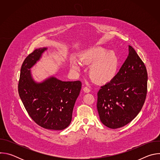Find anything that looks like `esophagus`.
Wrapping results in <instances>:
<instances>
[{
	"label": "esophagus",
	"mask_w": 160,
	"mask_h": 160,
	"mask_svg": "<svg viewBox=\"0 0 160 160\" xmlns=\"http://www.w3.org/2000/svg\"><path fill=\"white\" fill-rule=\"evenodd\" d=\"M83 91L85 92H86V93H88V92H90V89L88 88V87H84L83 88Z\"/></svg>",
	"instance_id": "1"
}]
</instances>
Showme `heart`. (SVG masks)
<instances>
[{
  "label": "heart",
  "mask_w": 160,
  "mask_h": 160,
  "mask_svg": "<svg viewBox=\"0 0 160 160\" xmlns=\"http://www.w3.org/2000/svg\"><path fill=\"white\" fill-rule=\"evenodd\" d=\"M80 61L84 64L90 65L88 70L90 78L98 85L111 82L118 74L120 59L114 51L96 46L84 51L80 55ZM71 67L75 72L80 69V64L76 60L71 62Z\"/></svg>",
  "instance_id": "obj_1"
}]
</instances>
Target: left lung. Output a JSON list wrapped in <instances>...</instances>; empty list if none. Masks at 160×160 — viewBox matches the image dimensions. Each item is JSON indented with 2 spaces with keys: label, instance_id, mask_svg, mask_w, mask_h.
I'll return each instance as SVG.
<instances>
[{
  "label": "left lung",
  "instance_id": "left-lung-1",
  "mask_svg": "<svg viewBox=\"0 0 160 160\" xmlns=\"http://www.w3.org/2000/svg\"><path fill=\"white\" fill-rule=\"evenodd\" d=\"M148 73L144 63L128 45V55L116 78L102 86L97 108L101 122L110 128L122 127L132 121L146 100Z\"/></svg>",
  "mask_w": 160,
  "mask_h": 160
}]
</instances>
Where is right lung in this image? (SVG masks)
<instances>
[{
  "label": "right lung",
  "mask_w": 160,
  "mask_h": 160,
  "mask_svg": "<svg viewBox=\"0 0 160 160\" xmlns=\"http://www.w3.org/2000/svg\"><path fill=\"white\" fill-rule=\"evenodd\" d=\"M47 49V48L35 49L22 62L18 92L28 115L37 124L46 129L61 130L72 122L82 83L79 80L63 82L54 77L36 82L32 78L30 68Z\"/></svg>",
  "instance_id": "right-lung-1"
}]
</instances>
